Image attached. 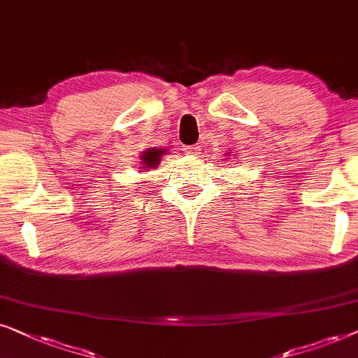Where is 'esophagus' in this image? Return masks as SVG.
<instances>
[{
    "mask_svg": "<svg viewBox=\"0 0 358 358\" xmlns=\"http://www.w3.org/2000/svg\"><path fill=\"white\" fill-rule=\"evenodd\" d=\"M199 149H201V147H199L198 144L196 145H187V147H185V154H187V155H198Z\"/></svg>",
    "mask_w": 358,
    "mask_h": 358,
    "instance_id": "1",
    "label": "esophagus"
}]
</instances>
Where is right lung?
Segmentation results:
<instances>
[{
    "mask_svg": "<svg viewBox=\"0 0 358 358\" xmlns=\"http://www.w3.org/2000/svg\"><path fill=\"white\" fill-rule=\"evenodd\" d=\"M162 152H164V150H159V149H149V150L145 152L144 155L141 157V159H142V164H145L147 166H154V165H157V164H159L160 157H162Z\"/></svg>",
    "mask_w": 358,
    "mask_h": 358,
    "instance_id": "right-lung-1",
    "label": "right lung"
}]
</instances>
